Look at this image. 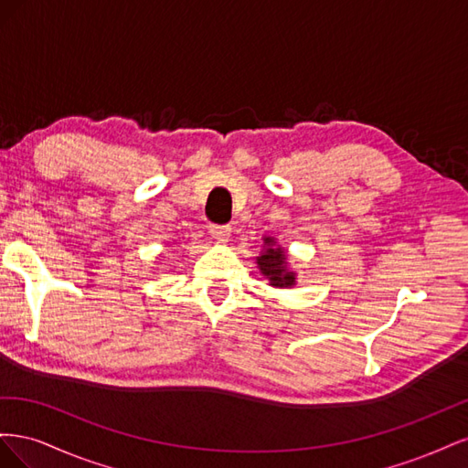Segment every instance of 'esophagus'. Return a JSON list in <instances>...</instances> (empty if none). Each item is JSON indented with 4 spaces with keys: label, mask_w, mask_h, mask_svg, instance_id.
Returning a JSON list of instances; mask_svg holds the SVG:
<instances>
[{
    "label": "esophagus",
    "mask_w": 468,
    "mask_h": 468,
    "mask_svg": "<svg viewBox=\"0 0 468 468\" xmlns=\"http://www.w3.org/2000/svg\"><path fill=\"white\" fill-rule=\"evenodd\" d=\"M208 232H210L212 238L217 239V242L224 244V242H229L232 229H230L229 224H210V226H208Z\"/></svg>",
    "instance_id": "esophagus-1"
}]
</instances>
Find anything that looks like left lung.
<instances>
[{
	"label": "left lung",
	"mask_w": 468,
	"mask_h": 468,
	"mask_svg": "<svg viewBox=\"0 0 468 468\" xmlns=\"http://www.w3.org/2000/svg\"><path fill=\"white\" fill-rule=\"evenodd\" d=\"M261 253L256 258L260 273L275 289H291L296 285V271L289 265L287 250L277 244L273 236H263Z\"/></svg>",
	"instance_id": "obj_1"
}]
</instances>
